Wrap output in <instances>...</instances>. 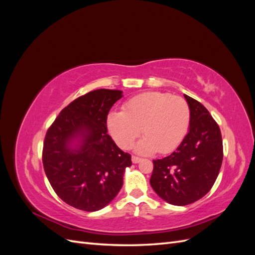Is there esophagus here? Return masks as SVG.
Listing matches in <instances>:
<instances>
[{"label": "esophagus", "instance_id": "1", "mask_svg": "<svg viewBox=\"0 0 255 255\" xmlns=\"http://www.w3.org/2000/svg\"><path fill=\"white\" fill-rule=\"evenodd\" d=\"M140 160H141V158H140V157H137V156H132V161H133V164H138V163H139Z\"/></svg>", "mask_w": 255, "mask_h": 255}]
</instances>
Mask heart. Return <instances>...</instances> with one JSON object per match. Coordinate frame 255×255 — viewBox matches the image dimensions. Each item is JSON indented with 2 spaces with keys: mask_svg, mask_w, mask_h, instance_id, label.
Segmentation results:
<instances>
[{
  "mask_svg": "<svg viewBox=\"0 0 255 255\" xmlns=\"http://www.w3.org/2000/svg\"><path fill=\"white\" fill-rule=\"evenodd\" d=\"M190 110L181 97L169 92L150 91L136 96L125 104L123 112H112L107 128L122 148H128L140 135L136 151L142 154L171 152L187 134Z\"/></svg>",
  "mask_w": 255,
  "mask_h": 255,
  "instance_id": "obj_1",
  "label": "heart"
}]
</instances>
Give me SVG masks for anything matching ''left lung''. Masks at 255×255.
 <instances>
[{
	"label": "left lung",
	"mask_w": 255,
	"mask_h": 255,
	"mask_svg": "<svg viewBox=\"0 0 255 255\" xmlns=\"http://www.w3.org/2000/svg\"><path fill=\"white\" fill-rule=\"evenodd\" d=\"M190 110L188 133L170 155L153 160L150 184L164 201L184 206L211 190L223 158L220 128L197 100L184 95Z\"/></svg>",
	"instance_id": "8db88e82"
}]
</instances>
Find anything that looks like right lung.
Returning <instances> with one entry per match:
<instances>
[{"mask_svg": "<svg viewBox=\"0 0 255 255\" xmlns=\"http://www.w3.org/2000/svg\"><path fill=\"white\" fill-rule=\"evenodd\" d=\"M121 90L98 89L60 112L43 142L44 172L57 196L78 210L96 212L118 195L130 155L107 134L112 106Z\"/></svg>", "mask_w": 255, "mask_h": 255, "instance_id": "1", "label": "right lung"}]
</instances>
